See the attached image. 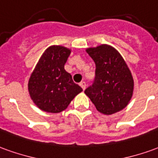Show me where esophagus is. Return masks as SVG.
Wrapping results in <instances>:
<instances>
[{
	"mask_svg": "<svg viewBox=\"0 0 158 158\" xmlns=\"http://www.w3.org/2000/svg\"><path fill=\"white\" fill-rule=\"evenodd\" d=\"M80 86L82 87L83 90H85V87H86V84H85V82H81L80 83Z\"/></svg>",
	"mask_w": 158,
	"mask_h": 158,
	"instance_id": "obj_1",
	"label": "esophagus"
}]
</instances>
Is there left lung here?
Instances as JSON below:
<instances>
[{"label": "left lung", "mask_w": 158, "mask_h": 158, "mask_svg": "<svg viewBox=\"0 0 158 158\" xmlns=\"http://www.w3.org/2000/svg\"><path fill=\"white\" fill-rule=\"evenodd\" d=\"M96 64L95 80L85 93L103 114L123 110L133 93V78L121 54L112 46L101 44L86 48Z\"/></svg>", "instance_id": "obj_1"}]
</instances>
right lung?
<instances>
[{
    "mask_svg": "<svg viewBox=\"0 0 158 158\" xmlns=\"http://www.w3.org/2000/svg\"><path fill=\"white\" fill-rule=\"evenodd\" d=\"M70 54L71 49L60 45L48 47L31 74L30 97L43 111L60 113L83 90L64 68Z\"/></svg>",
    "mask_w": 158,
    "mask_h": 158,
    "instance_id": "right-lung-1",
    "label": "right lung"
}]
</instances>
